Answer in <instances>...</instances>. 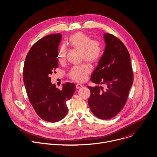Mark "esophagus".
<instances>
[{
	"label": "esophagus",
	"mask_w": 157,
	"mask_h": 157,
	"mask_svg": "<svg viewBox=\"0 0 157 157\" xmlns=\"http://www.w3.org/2000/svg\"><path fill=\"white\" fill-rule=\"evenodd\" d=\"M82 86H83V85H82V84H79V83H78V84H77V85H76V88H77V89L81 88Z\"/></svg>",
	"instance_id": "esophagus-1"
}]
</instances>
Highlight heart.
I'll return each mask as SVG.
<instances>
[{
	"instance_id": "b5f03b06",
	"label": "heart",
	"mask_w": 157,
	"mask_h": 157,
	"mask_svg": "<svg viewBox=\"0 0 157 157\" xmlns=\"http://www.w3.org/2000/svg\"><path fill=\"white\" fill-rule=\"evenodd\" d=\"M67 44L80 51V59L90 62H95L100 60L103 55L104 46L103 43L98 40H91L87 35L78 32L71 35L67 40ZM66 50L64 47L59 50L58 60L59 62L64 60L66 57ZM90 66L83 64L74 66L69 72V77L77 82L85 81L91 72Z\"/></svg>"
}]
</instances>
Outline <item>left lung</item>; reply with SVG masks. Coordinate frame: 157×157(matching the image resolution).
I'll return each mask as SVG.
<instances>
[{
	"label": "left lung",
	"instance_id": "1",
	"mask_svg": "<svg viewBox=\"0 0 157 157\" xmlns=\"http://www.w3.org/2000/svg\"><path fill=\"white\" fill-rule=\"evenodd\" d=\"M106 48L98 66L91 75V81L101 86L87 87L90 90V109L96 117L108 119L117 115L127 101L133 83L130 54L117 37L105 33Z\"/></svg>",
	"mask_w": 157,
	"mask_h": 157
}]
</instances>
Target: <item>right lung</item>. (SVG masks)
I'll return each instance as SVG.
<instances>
[{"mask_svg":"<svg viewBox=\"0 0 157 157\" xmlns=\"http://www.w3.org/2000/svg\"><path fill=\"white\" fill-rule=\"evenodd\" d=\"M60 33L46 36L31 48L23 67V82L30 103L42 119L56 122L68 112L66 101L75 90L70 82L59 90L51 82L50 75L58 67V46ZM55 72V71H54Z\"/></svg>","mask_w":157,"mask_h":157,"instance_id":"obj_1","label":"right lung"}]
</instances>
